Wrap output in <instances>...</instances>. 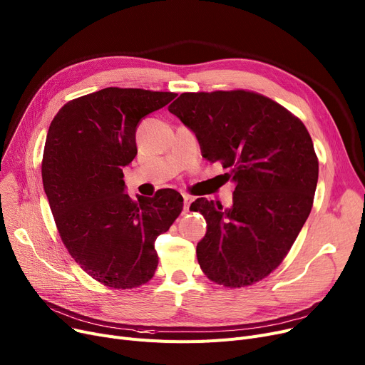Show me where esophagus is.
Instances as JSON below:
<instances>
[{
	"instance_id": "34e87169",
	"label": "esophagus",
	"mask_w": 365,
	"mask_h": 365,
	"mask_svg": "<svg viewBox=\"0 0 365 365\" xmlns=\"http://www.w3.org/2000/svg\"><path fill=\"white\" fill-rule=\"evenodd\" d=\"M190 202H192V197H189V195H183V204H185L183 210H185V212H189Z\"/></svg>"
}]
</instances>
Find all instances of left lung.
Masks as SVG:
<instances>
[{"label":"left lung","instance_id":"left-lung-1","mask_svg":"<svg viewBox=\"0 0 365 365\" xmlns=\"http://www.w3.org/2000/svg\"><path fill=\"white\" fill-rule=\"evenodd\" d=\"M168 110L235 183L231 207L205 198L190 205L207 222L197 245L202 272L226 287L263 279L311 213L318 160L308 130L277 102L244 90L182 93Z\"/></svg>","mask_w":365,"mask_h":365}]
</instances>
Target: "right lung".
Listing matches in <instances>:
<instances>
[{"label":"right lung","instance_id":"add662e5","mask_svg":"<svg viewBox=\"0 0 365 365\" xmlns=\"http://www.w3.org/2000/svg\"><path fill=\"white\" fill-rule=\"evenodd\" d=\"M176 93L108 87L68 102L50 124L43 185L69 255L91 278L134 289L155 274V240L183 207L175 189L125 194L123 168L138 155L140 121Z\"/></svg>","mask_w":365,"mask_h":365}]
</instances>
